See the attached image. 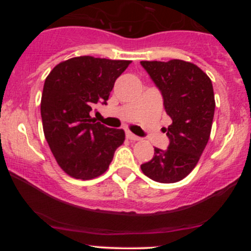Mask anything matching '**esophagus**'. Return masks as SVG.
I'll use <instances>...</instances> for the list:
<instances>
[{
    "instance_id": "1",
    "label": "esophagus",
    "mask_w": 251,
    "mask_h": 251,
    "mask_svg": "<svg viewBox=\"0 0 251 251\" xmlns=\"http://www.w3.org/2000/svg\"><path fill=\"white\" fill-rule=\"evenodd\" d=\"M126 137H127L129 140H140V137H138V135L131 133V132H126Z\"/></svg>"
}]
</instances>
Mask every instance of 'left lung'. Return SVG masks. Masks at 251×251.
Returning a JSON list of instances; mask_svg holds the SVG:
<instances>
[{"mask_svg":"<svg viewBox=\"0 0 251 251\" xmlns=\"http://www.w3.org/2000/svg\"><path fill=\"white\" fill-rule=\"evenodd\" d=\"M160 91L172 124L165 128L166 150L154 148V155L140 165L144 175L159 183L185 178L200 160L211 132L215 96L211 80L194 63L183 60L140 61Z\"/></svg>","mask_w":251,"mask_h":251,"instance_id":"1","label":"left lung"}]
</instances>
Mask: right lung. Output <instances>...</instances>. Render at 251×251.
Masks as SVG:
<instances>
[{"label": "right lung", "mask_w": 251, "mask_h": 251, "mask_svg": "<svg viewBox=\"0 0 251 251\" xmlns=\"http://www.w3.org/2000/svg\"><path fill=\"white\" fill-rule=\"evenodd\" d=\"M131 61L79 56L53 68L43 85V133L63 171L76 179H92L108 169L125 140L123 129L109 128L89 112L107 105L116 80Z\"/></svg>", "instance_id": "right-lung-1"}]
</instances>
